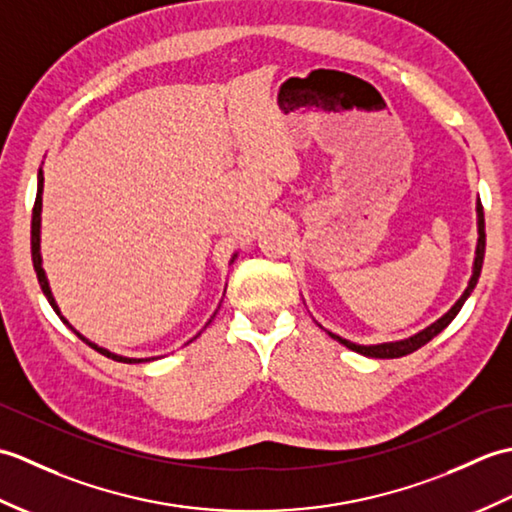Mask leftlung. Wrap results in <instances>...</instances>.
Segmentation results:
<instances>
[{
  "instance_id": "left-lung-1",
  "label": "left lung",
  "mask_w": 512,
  "mask_h": 512,
  "mask_svg": "<svg viewBox=\"0 0 512 512\" xmlns=\"http://www.w3.org/2000/svg\"><path fill=\"white\" fill-rule=\"evenodd\" d=\"M477 246H475V259H473V275L469 279V286L464 288V292L460 295V299L453 303V306L442 314L440 319H436L433 323H429L427 328H422L420 332L407 336V339H400V341H385V343H374V345H361V343H354L350 339H343V336L334 334L330 330L328 332L334 341H339L341 345H345L347 350L352 352H358L363 356H369V358H398V356H407L411 352H416L418 347H422L424 343H429L433 336H438L447 325L458 317V312L462 310L464 301L471 297L473 288L477 286V279H480V273H482V264H484V250H486V233H484V209H482V202L480 198H477ZM323 328V325H321Z\"/></svg>"
}]
</instances>
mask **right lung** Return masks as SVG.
Returning a JSON list of instances; mask_svg holds the SVG:
<instances>
[{
    "instance_id": "right-lung-1",
    "label": "right lung",
    "mask_w": 512,
    "mask_h": 512,
    "mask_svg": "<svg viewBox=\"0 0 512 512\" xmlns=\"http://www.w3.org/2000/svg\"><path fill=\"white\" fill-rule=\"evenodd\" d=\"M41 195H43V171H41V167H39V173H37V198H35V206H32V222H30V253H32V266H35V273H37V279H39V286H41V292L43 295H46V299H48V303L52 306V310L57 312V317L68 325V328L79 336V339L83 341V343H88L92 350H96L99 354H103V356H107V358H112V361H118V363H149V361H156V356H151V358H134V356H123V354H116V352H110L107 350V347H101V345H96L94 341H90L88 336H83L79 330H74L72 325H70V321L63 317L61 314V310H59V306H57V299H54V295H52V290H50V284H48V277H46V270H43V257H41V209H43V202H41ZM235 257H237V253H233V257H231V264L235 262ZM217 310H220V306H217ZM215 310V312H217ZM215 312H213V317H215ZM213 317L209 319V323L213 321ZM206 323V325H209ZM204 325V328H206ZM198 336V334H195ZM193 336V339H195ZM191 339V341H193Z\"/></svg>"
}]
</instances>
